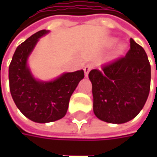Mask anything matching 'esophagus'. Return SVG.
Wrapping results in <instances>:
<instances>
[{
  "instance_id": "esophagus-1",
  "label": "esophagus",
  "mask_w": 157,
  "mask_h": 157,
  "mask_svg": "<svg viewBox=\"0 0 157 157\" xmlns=\"http://www.w3.org/2000/svg\"><path fill=\"white\" fill-rule=\"evenodd\" d=\"M91 69H92V65L91 64H87V65L84 66L83 71H84V75L85 76H88V74H89V72H90Z\"/></svg>"
}]
</instances>
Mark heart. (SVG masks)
<instances>
[{
	"mask_svg": "<svg viewBox=\"0 0 157 157\" xmlns=\"http://www.w3.org/2000/svg\"><path fill=\"white\" fill-rule=\"evenodd\" d=\"M109 43L110 44H113V43H114V40H113V39L110 40ZM124 48H125V46H124V45H123V44H120V45L118 46V48H117V53H122V52L124 51Z\"/></svg>",
	"mask_w": 157,
	"mask_h": 157,
	"instance_id": "1",
	"label": "heart"
}]
</instances>
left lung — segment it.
<instances>
[{"mask_svg": "<svg viewBox=\"0 0 157 157\" xmlns=\"http://www.w3.org/2000/svg\"><path fill=\"white\" fill-rule=\"evenodd\" d=\"M94 113L111 124H124L143 109L150 91L151 66L144 48L130 39L126 55L89 73Z\"/></svg>", "mask_w": 157, "mask_h": 157, "instance_id": "obj_1", "label": "left lung"}]
</instances>
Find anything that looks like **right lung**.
Returning <instances> with one entry per match:
<instances>
[{"instance_id":"add662e5","label":"right lung","mask_w":157,"mask_h":157,"mask_svg":"<svg viewBox=\"0 0 157 157\" xmlns=\"http://www.w3.org/2000/svg\"><path fill=\"white\" fill-rule=\"evenodd\" d=\"M49 31L42 30L21 44L9 66V82L16 106L27 118L36 123H50L63 118L68 109L70 97L84 77L82 70L65 73L51 82L34 78L27 60L39 38Z\"/></svg>"}]
</instances>
